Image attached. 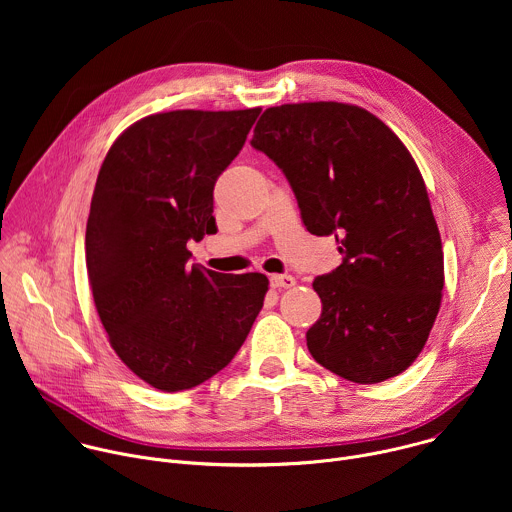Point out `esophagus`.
I'll use <instances>...</instances> for the list:
<instances>
[{"mask_svg":"<svg viewBox=\"0 0 512 512\" xmlns=\"http://www.w3.org/2000/svg\"><path fill=\"white\" fill-rule=\"evenodd\" d=\"M271 285L277 289H289L296 285V277L291 275H271Z\"/></svg>","mask_w":512,"mask_h":512,"instance_id":"1","label":"esophagus"}]
</instances>
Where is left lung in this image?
I'll return each instance as SVG.
<instances>
[{
    "instance_id": "8db88e82",
    "label": "left lung",
    "mask_w": 512,
    "mask_h": 512,
    "mask_svg": "<svg viewBox=\"0 0 512 512\" xmlns=\"http://www.w3.org/2000/svg\"><path fill=\"white\" fill-rule=\"evenodd\" d=\"M251 145L285 174L306 229L340 243L342 263L314 279L310 354L352 383L397 377L423 350L444 289L440 231L409 150L373 113L334 101L269 107Z\"/></svg>"
}]
</instances>
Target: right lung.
<instances>
[{
  "label": "right lung",
  "mask_w": 512,
  "mask_h": 512,
  "mask_svg": "<svg viewBox=\"0 0 512 512\" xmlns=\"http://www.w3.org/2000/svg\"><path fill=\"white\" fill-rule=\"evenodd\" d=\"M261 109L143 117L111 145L87 221L93 300L117 356L176 393L223 371L263 308V273L188 265V241L216 233L212 190Z\"/></svg>",
  "instance_id": "obj_1"
}]
</instances>
